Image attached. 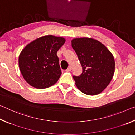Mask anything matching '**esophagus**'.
<instances>
[{"instance_id":"34e87169","label":"esophagus","mask_w":135,"mask_h":135,"mask_svg":"<svg viewBox=\"0 0 135 135\" xmlns=\"http://www.w3.org/2000/svg\"><path fill=\"white\" fill-rule=\"evenodd\" d=\"M71 70H72V68L71 67H68L67 70H66V71H67V72H70V71H71Z\"/></svg>"}]
</instances>
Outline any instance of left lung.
Instances as JSON below:
<instances>
[{"instance_id": "8db88e82", "label": "left lung", "mask_w": 135, "mask_h": 135, "mask_svg": "<svg viewBox=\"0 0 135 135\" xmlns=\"http://www.w3.org/2000/svg\"><path fill=\"white\" fill-rule=\"evenodd\" d=\"M71 46L83 68L79 76H73L77 88L88 95L101 93L110 83L115 71L111 52L101 42L89 37L75 38Z\"/></svg>"}]
</instances>
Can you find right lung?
<instances>
[{
    "label": "right lung",
    "instance_id": "add662e5",
    "mask_svg": "<svg viewBox=\"0 0 135 135\" xmlns=\"http://www.w3.org/2000/svg\"><path fill=\"white\" fill-rule=\"evenodd\" d=\"M62 37L46 35L28 43L19 55L18 65L30 85L45 89L55 84L61 75L56 53L64 44Z\"/></svg>",
    "mask_w": 135,
    "mask_h": 135
}]
</instances>
